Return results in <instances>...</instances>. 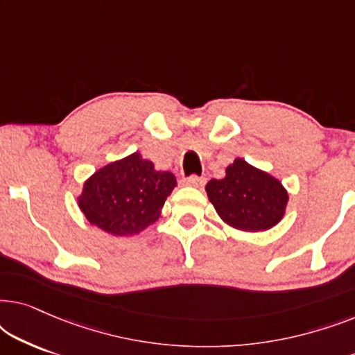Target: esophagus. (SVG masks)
<instances>
[{
    "label": "esophagus",
    "instance_id": "1",
    "mask_svg": "<svg viewBox=\"0 0 355 355\" xmlns=\"http://www.w3.org/2000/svg\"><path fill=\"white\" fill-rule=\"evenodd\" d=\"M184 184L186 186H192V187H202L203 184H205V178H200V176H189L187 179H184Z\"/></svg>",
    "mask_w": 355,
    "mask_h": 355
}]
</instances>
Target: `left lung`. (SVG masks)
<instances>
[{"instance_id":"left-lung-1","label":"left lung","mask_w":355,"mask_h":355,"mask_svg":"<svg viewBox=\"0 0 355 355\" xmlns=\"http://www.w3.org/2000/svg\"><path fill=\"white\" fill-rule=\"evenodd\" d=\"M207 193L218 215L242 231H265L284 215L288 192L278 179L237 158L223 179H211Z\"/></svg>"}]
</instances>
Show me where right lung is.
Returning a JSON list of instances; mask_svg holds the SVG:
<instances>
[{"label": "right lung", "mask_w": 355, "mask_h": 355, "mask_svg": "<svg viewBox=\"0 0 355 355\" xmlns=\"http://www.w3.org/2000/svg\"><path fill=\"white\" fill-rule=\"evenodd\" d=\"M174 186L171 173L157 171L152 162L132 153L98 169L84 184L79 207L108 234H137L158 220Z\"/></svg>", "instance_id": "add662e5"}]
</instances>
